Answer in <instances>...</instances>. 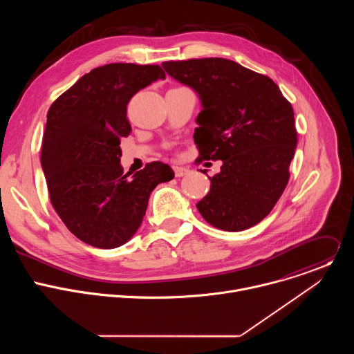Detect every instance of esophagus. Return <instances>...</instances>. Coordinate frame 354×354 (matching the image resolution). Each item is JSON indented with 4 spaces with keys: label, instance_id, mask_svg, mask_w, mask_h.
Listing matches in <instances>:
<instances>
[{
    "label": "esophagus",
    "instance_id": "1",
    "mask_svg": "<svg viewBox=\"0 0 354 354\" xmlns=\"http://www.w3.org/2000/svg\"><path fill=\"white\" fill-rule=\"evenodd\" d=\"M174 172H175L176 178H182V176L187 175L190 171L187 168H185V167H174Z\"/></svg>",
    "mask_w": 354,
    "mask_h": 354
}]
</instances>
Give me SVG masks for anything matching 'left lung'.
<instances>
[{
    "mask_svg": "<svg viewBox=\"0 0 354 354\" xmlns=\"http://www.w3.org/2000/svg\"><path fill=\"white\" fill-rule=\"evenodd\" d=\"M162 67L201 100L193 134L197 161H223L221 172L210 178V192L196 205L198 213L224 231L257 225L290 179L297 145L291 104L272 78L227 59L165 62Z\"/></svg>",
    "mask_w": 354,
    "mask_h": 354,
    "instance_id": "left-lung-1",
    "label": "left lung"
}]
</instances>
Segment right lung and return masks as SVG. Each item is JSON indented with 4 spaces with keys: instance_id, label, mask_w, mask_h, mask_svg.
<instances>
[{
    "instance_id": "obj_1",
    "label": "right lung",
    "mask_w": 354,
    "mask_h": 354,
    "mask_svg": "<svg viewBox=\"0 0 354 354\" xmlns=\"http://www.w3.org/2000/svg\"><path fill=\"white\" fill-rule=\"evenodd\" d=\"M164 78L160 66L106 64L82 75L47 112L40 162L50 201L66 227L91 246L126 243L142 223L151 192L175 176L160 161L131 179L120 165V140L131 131L127 104Z\"/></svg>"
}]
</instances>
